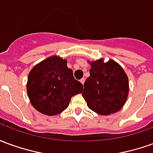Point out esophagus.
<instances>
[{
	"mask_svg": "<svg viewBox=\"0 0 153 153\" xmlns=\"http://www.w3.org/2000/svg\"><path fill=\"white\" fill-rule=\"evenodd\" d=\"M84 81H85V79H84V78H82V79H80V82L83 83V84L84 83Z\"/></svg>",
	"mask_w": 153,
	"mask_h": 153,
	"instance_id": "1",
	"label": "esophagus"
}]
</instances>
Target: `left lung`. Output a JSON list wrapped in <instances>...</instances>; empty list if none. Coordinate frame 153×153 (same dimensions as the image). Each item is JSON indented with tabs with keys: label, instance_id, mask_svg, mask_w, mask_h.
Masks as SVG:
<instances>
[{
	"label": "left lung",
	"instance_id": "obj_1",
	"mask_svg": "<svg viewBox=\"0 0 153 153\" xmlns=\"http://www.w3.org/2000/svg\"><path fill=\"white\" fill-rule=\"evenodd\" d=\"M90 76L83 84L88 106L99 115H110L121 109L128 93V77L114 60L100 59L91 63Z\"/></svg>",
	"mask_w": 153,
	"mask_h": 153
}]
</instances>
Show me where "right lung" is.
<instances>
[{
  "label": "right lung",
  "mask_w": 153,
  "mask_h": 153,
  "mask_svg": "<svg viewBox=\"0 0 153 153\" xmlns=\"http://www.w3.org/2000/svg\"><path fill=\"white\" fill-rule=\"evenodd\" d=\"M83 84L74 79L67 61L49 57L35 65L28 74L27 91L35 109L47 115H57L69 106L71 97L82 93Z\"/></svg>",
  "instance_id": "obj_1"
}]
</instances>
